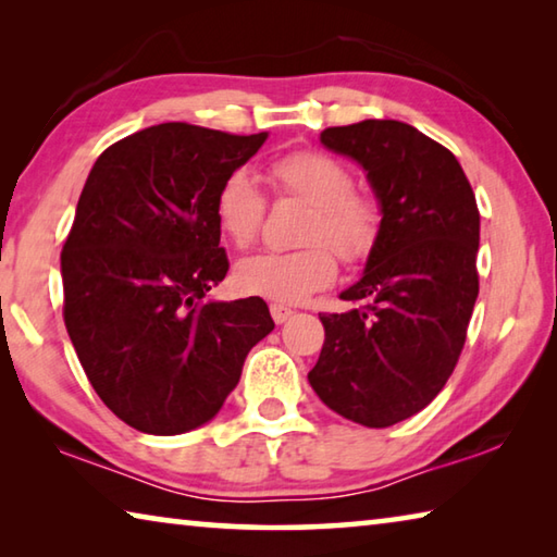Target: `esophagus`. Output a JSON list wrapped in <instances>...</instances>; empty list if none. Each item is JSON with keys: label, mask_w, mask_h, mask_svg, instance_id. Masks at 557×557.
I'll return each mask as SVG.
<instances>
[{"label": "esophagus", "mask_w": 557, "mask_h": 557, "mask_svg": "<svg viewBox=\"0 0 557 557\" xmlns=\"http://www.w3.org/2000/svg\"><path fill=\"white\" fill-rule=\"evenodd\" d=\"M270 314H272V319H275V324H285L295 312H292V309L285 305H270Z\"/></svg>", "instance_id": "esophagus-1"}]
</instances>
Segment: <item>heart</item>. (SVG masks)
<instances>
[{
  "mask_svg": "<svg viewBox=\"0 0 557 557\" xmlns=\"http://www.w3.org/2000/svg\"><path fill=\"white\" fill-rule=\"evenodd\" d=\"M282 191L312 206L301 228L299 250L258 252L235 262L233 285L250 297L297 305L336 280V258L348 265L371 256L381 233V209L371 196L354 191V176L324 152H295L272 164ZM265 196L250 169L223 176L213 196V219L223 238L245 248L258 238Z\"/></svg>",
  "mask_w": 557,
  "mask_h": 557,
  "instance_id": "1",
  "label": "heart"
}]
</instances>
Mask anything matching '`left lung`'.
Segmentation results:
<instances>
[{
    "instance_id": "obj_1",
    "label": "left lung",
    "mask_w": 557,
    "mask_h": 557,
    "mask_svg": "<svg viewBox=\"0 0 557 557\" xmlns=\"http://www.w3.org/2000/svg\"><path fill=\"white\" fill-rule=\"evenodd\" d=\"M319 143L363 169L381 209L358 309L319 317L324 346L309 385L366 428L412 418L445 388L479 295V211L457 157L398 120L329 127Z\"/></svg>"
}]
</instances>
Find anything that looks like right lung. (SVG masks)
Wrapping results in <instances>:
<instances>
[{
	"mask_svg": "<svg viewBox=\"0 0 557 557\" xmlns=\"http://www.w3.org/2000/svg\"><path fill=\"white\" fill-rule=\"evenodd\" d=\"M164 122L92 164L61 252L63 319L100 400L147 435L213 420L275 322L260 297L219 301L228 272L213 196L265 145Z\"/></svg>",
	"mask_w": 557,
	"mask_h": 557,
	"instance_id": "right-lung-1",
	"label": "right lung"
}]
</instances>
